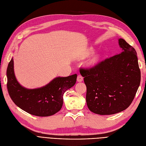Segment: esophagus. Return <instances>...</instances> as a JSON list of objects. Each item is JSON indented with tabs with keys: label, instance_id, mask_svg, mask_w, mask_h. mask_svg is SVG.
<instances>
[{
	"label": "esophagus",
	"instance_id": "34e87169",
	"mask_svg": "<svg viewBox=\"0 0 146 146\" xmlns=\"http://www.w3.org/2000/svg\"><path fill=\"white\" fill-rule=\"evenodd\" d=\"M83 77L81 76V75H78V77H77V82H81L83 81Z\"/></svg>",
	"mask_w": 146,
	"mask_h": 146
}]
</instances>
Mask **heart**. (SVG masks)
I'll return each instance as SVG.
<instances>
[{
    "mask_svg": "<svg viewBox=\"0 0 146 146\" xmlns=\"http://www.w3.org/2000/svg\"><path fill=\"white\" fill-rule=\"evenodd\" d=\"M92 53H93V50H92V49H90L89 51H88L86 54H85V55H83V57L84 58H86V57L91 55ZM99 56L98 55H95L90 60L89 62H88V64H89L90 66H94L98 63V62L99 61Z\"/></svg>",
    "mask_w": 146,
    "mask_h": 146,
    "instance_id": "1",
    "label": "heart"
}]
</instances>
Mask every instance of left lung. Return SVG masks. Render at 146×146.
I'll list each match as a JSON object with an SVG mask.
<instances>
[{"instance_id": "obj_1", "label": "left lung", "mask_w": 146, "mask_h": 146, "mask_svg": "<svg viewBox=\"0 0 146 146\" xmlns=\"http://www.w3.org/2000/svg\"><path fill=\"white\" fill-rule=\"evenodd\" d=\"M119 54L89 69H81L86 86V100L92 113L110 115L129 107L141 81L137 53L124 39H118Z\"/></svg>"}]
</instances>
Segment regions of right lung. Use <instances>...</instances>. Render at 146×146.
I'll use <instances>...</instances> for the list:
<instances>
[{"mask_svg":"<svg viewBox=\"0 0 146 146\" xmlns=\"http://www.w3.org/2000/svg\"><path fill=\"white\" fill-rule=\"evenodd\" d=\"M7 77L8 91L13 102L30 114L46 117L54 115L61 110L63 94L76 84L77 75L57 77L45 86L28 89L17 80L12 58L8 66Z\"/></svg>","mask_w":146,"mask_h":146,"instance_id":"obj_1","label":"right lung"}]
</instances>
